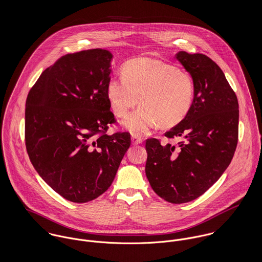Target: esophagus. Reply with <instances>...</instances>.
I'll return each mask as SVG.
<instances>
[{"instance_id": "esophagus-1", "label": "esophagus", "mask_w": 262, "mask_h": 262, "mask_svg": "<svg viewBox=\"0 0 262 262\" xmlns=\"http://www.w3.org/2000/svg\"><path fill=\"white\" fill-rule=\"evenodd\" d=\"M131 141H132V144H133V145H137V144L142 143L143 139L141 138V136L136 135V134H133L132 137H131Z\"/></svg>"}]
</instances>
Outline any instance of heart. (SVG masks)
Wrapping results in <instances>:
<instances>
[{"label":"heart","mask_w":262,"mask_h":262,"mask_svg":"<svg viewBox=\"0 0 262 262\" xmlns=\"http://www.w3.org/2000/svg\"><path fill=\"white\" fill-rule=\"evenodd\" d=\"M193 82L187 72L164 61L139 57L127 61L122 76L107 84V98L114 114L124 118L139 103L142 105L124 122L132 133L143 134L158 124L170 128L187 116L193 100Z\"/></svg>","instance_id":"1"}]
</instances>
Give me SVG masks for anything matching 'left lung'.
Listing matches in <instances>:
<instances>
[{
    "mask_svg": "<svg viewBox=\"0 0 262 262\" xmlns=\"http://www.w3.org/2000/svg\"><path fill=\"white\" fill-rule=\"evenodd\" d=\"M176 57L191 75L193 100L186 118L164 135L186 140L176 150L147 139L145 173L161 199L183 204L202 195L229 166L238 142L239 105L224 73L210 57L186 51Z\"/></svg>",
    "mask_w": 262,
    "mask_h": 262,
    "instance_id": "left-lung-1",
    "label": "left lung"
}]
</instances>
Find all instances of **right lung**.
<instances>
[{
	"mask_svg": "<svg viewBox=\"0 0 262 262\" xmlns=\"http://www.w3.org/2000/svg\"><path fill=\"white\" fill-rule=\"evenodd\" d=\"M112 57L100 48L67 54L27 96L30 161L49 187L74 203L93 201L110 187L131 144L128 132L106 133L116 122L107 98Z\"/></svg>",
	"mask_w": 262,
	"mask_h": 262,
	"instance_id": "1",
	"label": "right lung"
}]
</instances>
